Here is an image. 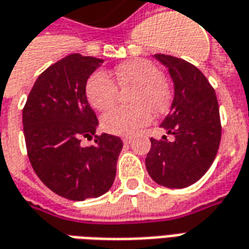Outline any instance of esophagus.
<instances>
[{"label": "esophagus", "mask_w": 249, "mask_h": 249, "mask_svg": "<svg viewBox=\"0 0 249 249\" xmlns=\"http://www.w3.org/2000/svg\"><path fill=\"white\" fill-rule=\"evenodd\" d=\"M121 139H123V142H130V140H132V136H128V135H126V136L121 137Z\"/></svg>", "instance_id": "esophagus-1"}]
</instances>
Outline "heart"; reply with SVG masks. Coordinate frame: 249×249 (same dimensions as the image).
<instances>
[{
  "instance_id": "heart-1",
  "label": "heart",
  "mask_w": 249,
  "mask_h": 249,
  "mask_svg": "<svg viewBox=\"0 0 249 249\" xmlns=\"http://www.w3.org/2000/svg\"><path fill=\"white\" fill-rule=\"evenodd\" d=\"M110 76L97 71L86 82V97L91 107L104 112L112 107L120 88H132L129 102L133 105L112 109L102 117V128L114 135H129L147 125L152 113L163 114L171 105V91L160 69L145 59H130L119 64ZM116 82L114 83V81Z\"/></svg>"
}]
</instances>
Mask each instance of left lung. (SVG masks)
Segmentation results:
<instances>
[{"label":"left lung","mask_w":249,"mask_h":249,"mask_svg":"<svg viewBox=\"0 0 249 249\" xmlns=\"http://www.w3.org/2000/svg\"><path fill=\"white\" fill-rule=\"evenodd\" d=\"M155 58L173 78V107L160 126L174 142L151 137L145 158L149 177L156 183L183 189L202 178L214 160L221 140V120L215 91L194 64L164 53Z\"/></svg>","instance_id":"obj_1"}]
</instances>
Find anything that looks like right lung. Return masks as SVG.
Masks as SVG:
<instances>
[{"label": "right lung", "instance_id": "right-lung-1", "mask_svg": "<svg viewBox=\"0 0 249 249\" xmlns=\"http://www.w3.org/2000/svg\"><path fill=\"white\" fill-rule=\"evenodd\" d=\"M101 59L71 53L36 79L22 109L27 154L36 175L60 197L83 201L105 194L116 178L121 139L95 135L98 120L86 82ZM96 137L91 147L80 142Z\"/></svg>", "mask_w": 249, "mask_h": 249}]
</instances>
